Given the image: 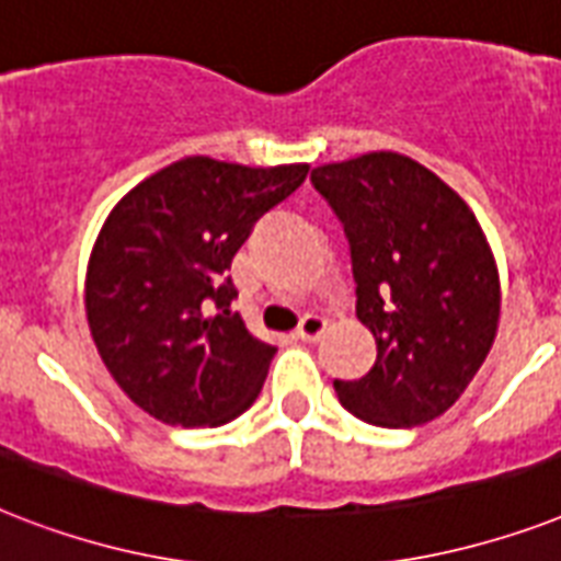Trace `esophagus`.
Here are the masks:
<instances>
[{
	"label": "esophagus",
	"instance_id": "obj_1",
	"mask_svg": "<svg viewBox=\"0 0 561 561\" xmlns=\"http://www.w3.org/2000/svg\"><path fill=\"white\" fill-rule=\"evenodd\" d=\"M323 332H325V320H323V317H317V314H306L297 325V337H299V341H306V343H314Z\"/></svg>",
	"mask_w": 561,
	"mask_h": 561
}]
</instances>
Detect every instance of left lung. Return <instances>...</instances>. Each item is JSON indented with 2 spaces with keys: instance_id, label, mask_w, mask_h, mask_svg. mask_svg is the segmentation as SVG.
Returning <instances> with one entry per match:
<instances>
[{
  "instance_id": "8db88e82",
  "label": "left lung",
  "mask_w": 561,
  "mask_h": 561,
  "mask_svg": "<svg viewBox=\"0 0 561 561\" xmlns=\"http://www.w3.org/2000/svg\"><path fill=\"white\" fill-rule=\"evenodd\" d=\"M350 238L355 311L378 346L358 381H334L378 427L443 416L486 360L501 317L495 255L474 211L434 171L375 151L311 171Z\"/></svg>"
}]
</instances>
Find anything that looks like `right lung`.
I'll return each instance as SVG.
<instances>
[{
    "mask_svg": "<svg viewBox=\"0 0 561 561\" xmlns=\"http://www.w3.org/2000/svg\"><path fill=\"white\" fill-rule=\"evenodd\" d=\"M308 165L171 162L110 211L87 267V320L127 399L165 425L218 427L262 392L276 346L250 334L229 264Z\"/></svg>",
    "mask_w": 561,
    "mask_h": 561,
    "instance_id": "1",
    "label": "right lung"
}]
</instances>
